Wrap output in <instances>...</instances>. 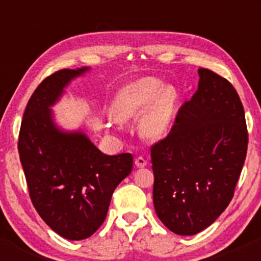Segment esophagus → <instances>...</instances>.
<instances>
[{
    "label": "esophagus",
    "instance_id": "34e87169",
    "mask_svg": "<svg viewBox=\"0 0 261 261\" xmlns=\"http://www.w3.org/2000/svg\"><path fill=\"white\" fill-rule=\"evenodd\" d=\"M146 164H147V160L145 159V158L144 156H138L135 159V165L138 168H144V167H146Z\"/></svg>",
    "mask_w": 261,
    "mask_h": 261
}]
</instances>
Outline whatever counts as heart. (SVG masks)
Wrapping results in <instances>:
<instances>
[{"label": "heart", "instance_id": "1", "mask_svg": "<svg viewBox=\"0 0 261 261\" xmlns=\"http://www.w3.org/2000/svg\"><path fill=\"white\" fill-rule=\"evenodd\" d=\"M162 86L163 82L152 77L125 84L112 101V115L118 120H130L147 106L140 120V130L147 138H159L167 130L177 98L173 87Z\"/></svg>", "mask_w": 261, "mask_h": 261}]
</instances>
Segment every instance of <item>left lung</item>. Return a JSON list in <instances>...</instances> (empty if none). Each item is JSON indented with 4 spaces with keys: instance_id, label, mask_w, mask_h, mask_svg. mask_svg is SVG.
Masks as SVG:
<instances>
[{
    "instance_id": "obj_1",
    "label": "left lung",
    "mask_w": 261,
    "mask_h": 261,
    "mask_svg": "<svg viewBox=\"0 0 261 261\" xmlns=\"http://www.w3.org/2000/svg\"><path fill=\"white\" fill-rule=\"evenodd\" d=\"M198 89L172 131L152 144V202L177 235L201 232L228 206L246 158L244 106L226 78L199 68Z\"/></svg>"
}]
</instances>
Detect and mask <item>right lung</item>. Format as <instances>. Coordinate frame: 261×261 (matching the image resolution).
<instances>
[{"mask_svg": "<svg viewBox=\"0 0 261 261\" xmlns=\"http://www.w3.org/2000/svg\"><path fill=\"white\" fill-rule=\"evenodd\" d=\"M86 70H58L39 84L23 112L17 143L34 207L68 240H83L98 230L115 188L130 174L134 163L130 152L106 155L84 134L55 127L49 107Z\"/></svg>", "mask_w": 261, "mask_h": 261, "instance_id": "obj_1", "label": "right lung"}]
</instances>
